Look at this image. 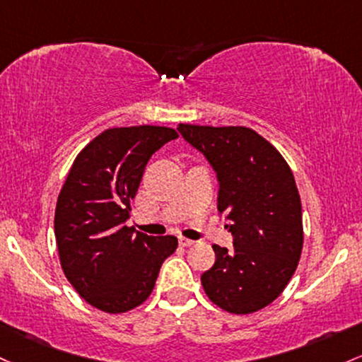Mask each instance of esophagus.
<instances>
[{
    "label": "esophagus",
    "instance_id": "esophagus-1",
    "mask_svg": "<svg viewBox=\"0 0 362 362\" xmlns=\"http://www.w3.org/2000/svg\"><path fill=\"white\" fill-rule=\"evenodd\" d=\"M178 244H180L182 247H189V245H192V244H194V240L185 239V237H180V239H178Z\"/></svg>",
    "mask_w": 362,
    "mask_h": 362
}]
</instances>
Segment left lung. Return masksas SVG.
<instances>
[{
    "label": "left lung",
    "mask_w": 362,
    "mask_h": 362,
    "mask_svg": "<svg viewBox=\"0 0 362 362\" xmlns=\"http://www.w3.org/2000/svg\"><path fill=\"white\" fill-rule=\"evenodd\" d=\"M216 173L218 211L230 221L233 249L213 245L202 273L206 296L221 309L249 315L284 292L303 252V206L287 161L245 127H177Z\"/></svg>",
    "instance_id": "8db88e82"
}]
</instances>
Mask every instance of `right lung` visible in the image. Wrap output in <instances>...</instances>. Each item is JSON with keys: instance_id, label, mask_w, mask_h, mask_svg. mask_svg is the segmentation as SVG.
Wrapping results in <instances>:
<instances>
[{"instance_id": "add662e5", "label": "right lung", "mask_w": 362, "mask_h": 362, "mask_svg": "<svg viewBox=\"0 0 362 362\" xmlns=\"http://www.w3.org/2000/svg\"><path fill=\"white\" fill-rule=\"evenodd\" d=\"M177 137L154 125L105 130L78 153L59 192L54 237L63 273L101 311L117 315L144 303L177 249V237L125 225L149 158Z\"/></svg>"}]
</instances>
